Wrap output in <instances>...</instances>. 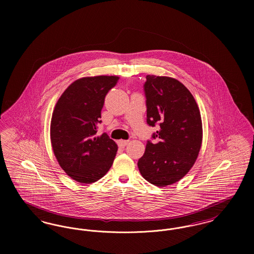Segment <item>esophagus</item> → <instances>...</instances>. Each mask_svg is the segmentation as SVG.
Instances as JSON below:
<instances>
[{"instance_id":"34e87169","label":"esophagus","mask_w":254,"mask_h":254,"mask_svg":"<svg viewBox=\"0 0 254 254\" xmlns=\"http://www.w3.org/2000/svg\"><path fill=\"white\" fill-rule=\"evenodd\" d=\"M128 142L129 141H127V140H120V141H118V145L121 146V147H124V146H126L128 144Z\"/></svg>"}]
</instances>
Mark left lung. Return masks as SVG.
<instances>
[{
    "mask_svg": "<svg viewBox=\"0 0 254 254\" xmlns=\"http://www.w3.org/2000/svg\"><path fill=\"white\" fill-rule=\"evenodd\" d=\"M144 91L146 123L159 125L138 161L140 173L157 187L181 180L199 154L202 138L200 110L190 90L176 79L146 75Z\"/></svg>",
    "mask_w": 254,
    "mask_h": 254,
    "instance_id": "obj_1",
    "label": "left lung"
}]
</instances>
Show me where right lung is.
Wrapping results in <instances>:
<instances>
[{"label":"right lung","mask_w":254,"mask_h":254,"mask_svg":"<svg viewBox=\"0 0 254 254\" xmlns=\"http://www.w3.org/2000/svg\"><path fill=\"white\" fill-rule=\"evenodd\" d=\"M118 80L117 76L79 79L64 90L55 106L51 145L61 168L75 181H98L113 164L118 146L107 133H96L105 97Z\"/></svg>","instance_id":"obj_1"}]
</instances>
